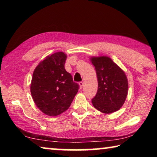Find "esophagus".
<instances>
[{
	"label": "esophagus",
	"mask_w": 157,
	"mask_h": 157,
	"mask_svg": "<svg viewBox=\"0 0 157 157\" xmlns=\"http://www.w3.org/2000/svg\"><path fill=\"white\" fill-rule=\"evenodd\" d=\"M79 89H82V87H83V86H84L83 82H79Z\"/></svg>",
	"instance_id": "34e87169"
}]
</instances>
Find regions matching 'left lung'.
Returning a JSON list of instances; mask_svg holds the SVG:
<instances>
[{
    "label": "left lung",
    "mask_w": 157,
    "mask_h": 157,
    "mask_svg": "<svg viewBox=\"0 0 157 157\" xmlns=\"http://www.w3.org/2000/svg\"><path fill=\"white\" fill-rule=\"evenodd\" d=\"M98 78V92L92 99L94 107L104 113L120 109L128 93V80L125 73L110 57H91Z\"/></svg>",
    "instance_id": "1"
}]
</instances>
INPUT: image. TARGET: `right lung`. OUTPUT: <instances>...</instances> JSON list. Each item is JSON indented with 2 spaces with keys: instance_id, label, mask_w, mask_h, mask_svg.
I'll return each mask as SVG.
<instances>
[{
  "instance_id": "1",
  "label": "right lung",
  "mask_w": 157,
  "mask_h": 157,
  "mask_svg": "<svg viewBox=\"0 0 157 157\" xmlns=\"http://www.w3.org/2000/svg\"><path fill=\"white\" fill-rule=\"evenodd\" d=\"M63 52L48 55L34 69L30 84L32 97L44 114L56 116L66 111L78 91L71 75L65 70Z\"/></svg>"
}]
</instances>
